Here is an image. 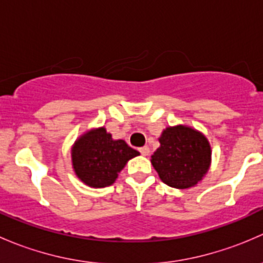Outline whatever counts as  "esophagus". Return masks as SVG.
I'll return each instance as SVG.
<instances>
[{"instance_id":"34e87169","label":"esophagus","mask_w":263,"mask_h":263,"mask_svg":"<svg viewBox=\"0 0 263 263\" xmlns=\"http://www.w3.org/2000/svg\"><path fill=\"white\" fill-rule=\"evenodd\" d=\"M140 154H141V155H144V156H146V155H148V154H150V148H148L147 146L140 147Z\"/></svg>"}]
</instances>
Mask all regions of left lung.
<instances>
[{"label": "left lung", "instance_id": "8db88e82", "mask_svg": "<svg viewBox=\"0 0 263 263\" xmlns=\"http://www.w3.org/2000/svg\"><path fill=\"white\" fill-rule=\"evenodd\" d=\"M159 142L151 164L165 184L184 190L202 179L211 160L210 144L202 134L185 126L168 127Z\"/></svg>", "mask_w": 263, "mask_h": 263}]
</instances>
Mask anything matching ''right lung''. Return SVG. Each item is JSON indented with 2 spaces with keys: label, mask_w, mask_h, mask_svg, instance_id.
Returning a JSON list of instances; mask_svg holds the SVG:
<instances>
[{
  "label": "right lung",
  "mask_w": 263,
  "mask_h": 263,
  "mask_svg": "<svg viewBox=\"0 0 263 263\" xmlns=\"http://www.w3.org/2000/svg\"><path fill=\"white\" fill-rule=\"evenodd\" d=\"M123 140H113L104 127L92 129L75 142L72 165L75 173L90 187H107L115 183L129 159L139 155Z\"/></svg>",
  "instance_id": "obj_1"
}]
</instances>
